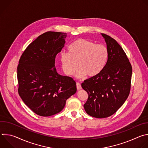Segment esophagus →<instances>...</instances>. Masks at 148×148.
Listing matches in <instances>:
<instances>
[{
	"label": "esophagus",
	"mask_w": 148,
	"mask_h": 148,
	"mask_svg": "<svg viewBox=\"0 0 148 148\" xmlns=\"http://www.w3.org/2000/svg\"><path fill=\"white\" fill-rule=\"evenodd\" d=\"M76 86H77V90H80L81 89V84H80L79 83L77 82Z\"/></svg>",
	"instance_id": "esophagus-1"
}]
</instances>
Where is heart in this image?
Segmentation results:
<instances>
[{"label": "heart", "instance_id": "b5f03b06", "mask_svg": "<svg viewBox=\"0 0 148 148\" xmlns=\"http://www.w3.org/2000/svg\"><path fill=\"white\" fill-rule=\"evenodd\" d=\"M69 53L62 52L60 60L64 73L71 76L78 67L80 68L76 77L79 78L97 76L103 70L108 58L107 47L102 44L83 38L74 41L68 47Z\"/></svg>", "mask_w": 148, "mask_h": 148}]
</instances>
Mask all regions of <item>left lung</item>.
<instances>
[{
	"mask_svg": "<svg viewBox=\"0 0 148 148\" xmlns=\"http://www.w3.org/2000/svg\"><path fill=\"white\" fill-rule=\"evenodd\" d=\"M101 35L109 53L107 64L99 74L81 84L88 95L84 108L89 115L97 118L108 117L121 108L130 94L132 73L129 60L117 41Z\"/></svg>",
	"mask_w": 148,
	"mask_h": 148,
	"instance_id": "8db88e82",
	"label": "left lung"
}]
</instances>
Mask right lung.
Instances as JSON below:
<instances>
[{"label":"right lung","mask_w":148,"mask_h":148,"mask_svg":"<svg viewBox=\"0 0 148 148\" xmlns=\"http://www.w3.org/2000/svg\"><path fill=\"white\" fill-rule=\"evenodd\" d=\"M65 33L47 32L26 49L17 66L18 92L24 103L42 116L55 115L77 91L76 82L57 73L56 55L64 47Z\"/></svg>","instance_id":"right-lung-1"}]
</instances>
